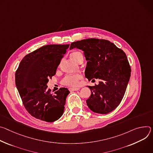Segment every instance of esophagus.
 Wrapping results in <instances>:
<instances>
[{
    "label": "esophagus",
    "mask_w": 153,
    "mask_h": 153,
    "mask_svg": "<svg viewBox=\"0 0 153 153\" xmlns=\"http://www.w3.org/2000/svg\"><path fill=\"white\" fill-rule=\"evenodd\" d=\"M79 89V88H70L69 89V90L71 91V92H72V91H78Z\"/></svg>",
    "instance_id": "obj_1"
}]
</instances>
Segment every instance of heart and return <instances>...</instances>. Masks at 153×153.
Listing matches in <instances>:
<instances>
[{"instance_id": "1", "label": "heart", "mask_w": 153, "mask_h": 153, "mask_svg": "<svg viewBox=\"0 0 153 153\" xmlns=\"http://www.w3.org/2000/svg\"><path fill=\"white\" fill-rule=\"evenodd\" d=\"M71 58L76 62L78 59L79 58H83L82 55L80 52H74L71 54ZM81 76L80 75H66L62 80L61 82L63 85L67 86H76L79 84V80L81 78Z\"/></svg>"}]
</instances>
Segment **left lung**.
Instances as JSON below:
<instances>
[{
    "label": "left lung",
    "instance_id": "obj_1",
    "mask_svg": "<svg viewBox=\"0 0 153 153\" xmlns=\"http://www.w3.org/2000/svg\"><path fill=\"white\" fill-rule=\"evenodd\" d=\"M82 50L87 62L85 76L89 81L100 79L99 84L88 86L91 95L86 100L93 112L106 114L120 103L131 76V67L125 53L105 39H82L71 44L70 50Z\"/></svg>",
    "mask_w": 153,
    "mask_h": 153
}]
</instances>
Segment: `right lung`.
Returning <instances> with one entry per match:
<instances>
[{
	"instance_id": "right-lung-1",
	"label": "right lung",
	"mask_w": 153,
	"mask_h": 153,
	"mask_svg": "<svg viewBox=\"0 0 153 153\" xmlns=\"http://www.w3.org/2000/svg\"><path fill=\"white\" fill-rule=\"evenodd\" d=\"M69 44H50L33 51L21 61L15 74L16 85L23 104L33 117L53 122L62 116L67 95V88L55 94L47 89L48 78L56 74L57 67Z\"/></svg>"
}]
</instances>
